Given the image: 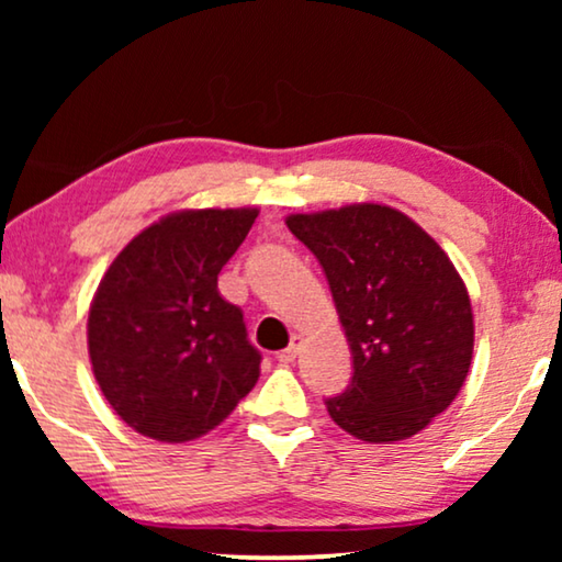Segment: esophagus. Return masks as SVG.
I'll return each mask as SVG.
<instances>
[{"mask_svg": "<svg viewBox=\"0 0 562 562\" xmlns=\"http://www.w3.org/2000/svg\"><path fill=\"white\" fill-rule=\"evenodd\" d=\"M299 352H302V337L294 335V337H291L289 348H283V350L279 352V360H281V363H294Z\"/></svg>", "mask_w": 562, "mask_h": 562, "instance_id": "34e87169", "label": "esophagus"}]
</instances>
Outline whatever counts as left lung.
<instances>
[{
	"mask_svg": "<svg viewBox=\"0 0 562 562\" xmlns=\"http://www.w3.org/2000/svg\"><path fill=\"white\" fill-rule=\"evenodd\" d=\"M317 256L352 352L327 412L363 442H398L448 409L473 358L468 289L440 245L404 212L348 204L289 214Z\"/></svg>",
	"mask_w": 562,
	"mask_h": 562,
	"instance_id": "1",
	"label": "left lung"
}]
</instances>
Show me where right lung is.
Wrapping results in <instances>:
<instances>
[{
  "label": "right lung",
  "mask_w": 562,
  "mask_h": 562,
  "mask_svg": "<svg viewBox=\"0 0 562 562\" xmlns=\"http://www.w3.org/2000/svg\"><path fill=\"white\" fill-rule=\"evenodd\" d=\"M256 217V206L166 214L99 281L87 325L91 371L135 432L196 440L256 386L260 352L240 306L217 289Z\"/></svg>",
  "instance_id": "obj_1"
}]
</instances>
